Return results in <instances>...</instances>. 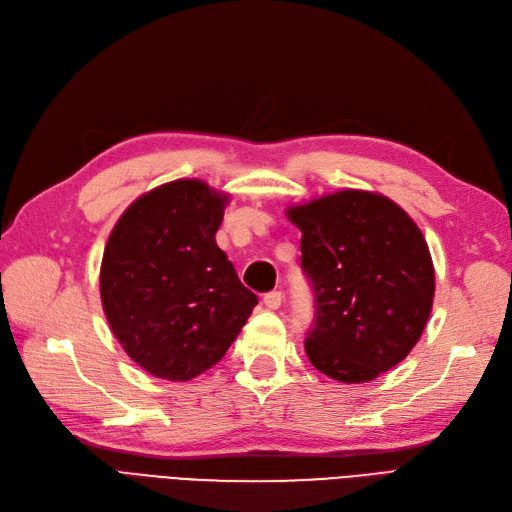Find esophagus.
Listing matches in <instances>:
<instances>
[{
  "label": "esophagus",
  "mask_w": 512,
  "mask_h": 512,
  "mask_svg": "<svg viewBox=\"0 0 512 512\" xmlns=\"http://www.w3.org/2000/svg\"><path fill=\"white\" fill-rule=\"evenodd\" d=\"M282 301H284V294L280 290H271L262 297V303H265L269 309H277L282 305Z\"/></svg>",
  "instance_id": "1"
}]
</instances>
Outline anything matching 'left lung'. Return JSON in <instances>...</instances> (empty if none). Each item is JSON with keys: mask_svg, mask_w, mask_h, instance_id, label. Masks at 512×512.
<instances>
[{"mask_svg": "<svg viewBox=\"0 0 512 512\" xmlns=\"http://www.w3.org/2000/svg\"><path fill=\"white\" fill-rule=\"evenodd\" d=\"M288 218L303 232L301 269L314 292L312 365L359 384L404 361L436 290L429 247L408 213L386 196L344 190L292 207Z\"/></svg>", "mask_w": 512, "mask_h": 512, "instance_id": "8db88e82", "label": "left lung"}]
</instances>
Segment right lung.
Returning <instances> with one entry per match:
<instances>
[{"label": "right lung", "mask_w": 512, "mask_h": 512, "mask_svg": "<svg viewBox=\"0 0 512 512\" xmlns=\"http://www.w3.org/2000/svg\"><path fill=\"white\" fill-rule=\"evenodd\" d=\"M226 200L196 179L166 183L134 200L108 237L106 320L156 378L183 382L211 369L258 303L215 243Z\"/></svg>", "instance_id": "right-lung-1"}]
</instances>
